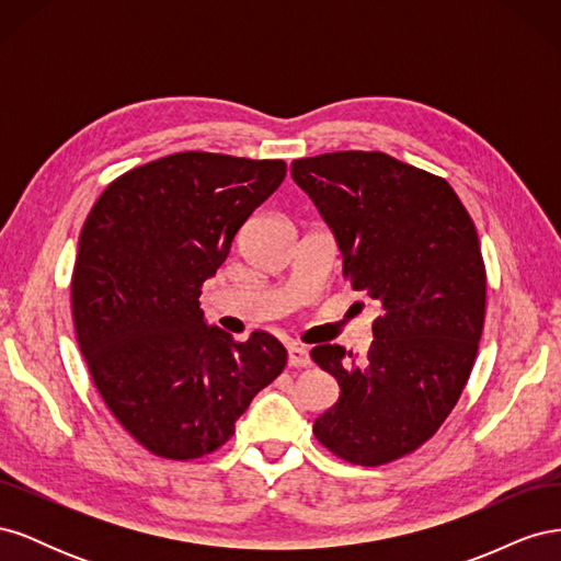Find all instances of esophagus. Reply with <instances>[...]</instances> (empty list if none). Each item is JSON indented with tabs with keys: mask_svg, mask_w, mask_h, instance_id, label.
Segmentation results:
<instances>
[{
	"mask_svg": "<svg viewBox=\"0 0 561 561\" xmlns=\"http://www.w3.org/2000/svg\"><path fill=\"white\" fill-rule=\"evenodd\" d=\"M287 363H290V367H309L311 365V355H309V351L304 348V346L293 344L290 348H287Z\"/></svg>",
	"mask_w": 561,
	"mask_h": 561,
	"instance_id": "esophagus-1",
	"label": "esophagus"
}]
</instances>
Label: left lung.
<instances>
[{
	"mask_svg": "<svg viewBox=\"0 0 561 561\" xmlns=\"http://www.w3.org/2000/svg\"><path fill=\"white\" fill-rule=\"evenodd\" d=\"M290 173L332 229L351 287L379 309L363 360L311 348L339 383L313 435L348 463L396 461L443 426L474 365L486 301L478 231L447 180L383 151L297 159Z\"/></svg>",
	"mask_w": 561,
	"mask_h": 561,
	"instance_id": "obj_1",
	"label": "left lung"
}]
</instances>
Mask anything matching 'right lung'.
I'll return each instance as SVG.
<instances>
[{
    "label": "right lung",
    "mask_w": 561,
    "mask_h": 561,
    "mask_svg": "<svg viewBox=\"0 0 561 561\" xmlns=\"http://www.w3.org/2000/svg\"><path fill=\"white\" fill-rule=\"evenodd\" d=\"M285 171V161L180 151L116 178L83 222L77 342L110 412L151 454L190 461L222 447L285 367L276 336L233 342L198 304Z\"/></svg>",
    "instance_id": "obj_1"
}]
</instances>
